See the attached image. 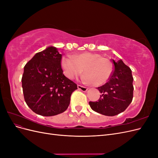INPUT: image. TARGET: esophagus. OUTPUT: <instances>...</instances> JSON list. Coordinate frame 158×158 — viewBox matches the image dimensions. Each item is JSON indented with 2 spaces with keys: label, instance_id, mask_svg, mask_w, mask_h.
I'll return each instance as SVG.
<instances>
[{
  "label": "esophagus",
  "instance_id": "34e87169",
  "mask_svg": "<svg viewBox=\"0 0 158 158\" xmlns=\"http://www.w3.org/2000/svg\"><path fill=\"white\" fill-rule=\"evenodd\" d=\"M78 89L82 91V92H86V91L88 89V88L83 86V85H78Z\"/></svg>",
  "mask_w": 158,
  "mask_h": 158
}]
</instances>
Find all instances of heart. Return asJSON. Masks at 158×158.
Masks as SVG:
<instances>
[{"label":"heart","mask_w":158,"mask_h":158,"mask_svg":"<svg viewBox=\"0 0 158 158\" xmlns=\"http://www.w3.org/2000/svg\"><path fill=\"white\" fill-rule=\"evenodd\" d=\"M64 73L70 79L77 77L84 70L82 80L85 83L100 85L106 83L112 74V64L106 57L92 52H83L61 59Z\"/></svg>","instance_id":"b5f03b06"}]
</instances>
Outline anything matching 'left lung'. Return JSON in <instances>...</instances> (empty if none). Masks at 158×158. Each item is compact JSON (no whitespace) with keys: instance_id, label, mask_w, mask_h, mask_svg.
<instances>
[{"instance_id":"8db88e82","label":"left lung","mask_w":158,"mask_h":158,"mask_svg":"<svg viewBox=\"0 0 158 158\" xmlns=\"http://www.w3.org/2000/svg\"><path fill=\"white\" fill-rule=\"evenodd\" d=\"M114 70L108 82L98 89L101 92L98 102H89L94 111L106 116L123 112L133 98V77L131 69L122 60H112Z\"/></svg>"}]
</instances>
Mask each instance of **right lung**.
Segmentation results:
<instances>
[{"label": "right lung", "instance_id": "1", "mask_svg": "<svg viewBox=\"0 0 158 158\" xmlns=\"http://www.w3.org/2000/svg\"><path fill=\"white\" fill-rule=\"evenodd\" d=\"M62 55L50 47L37 52L24 66L22 78L25 102L33 112L54 116L67 109L77 85L63 74Z\"/></svg>", "mask_w": 158, "mask_h": 158}]
</instances>
